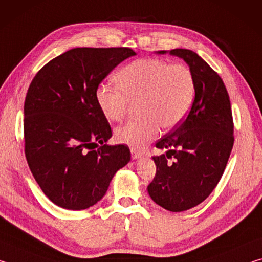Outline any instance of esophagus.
Wrapping results in <instances>:
<instances>
[{
  "mask_svg": "<svg viewBox=\"0 0 262 262\" xmlns=\"http://www.w3.org/2000/svg\"><path fill=\"white\" fill-rule=\"evenodd\" d=\"M130 154H132V158L133 159H139L142 156L141 152H139L136 149H133V148L130 149Z\"/></svg>",
  "mask_w": 262,
  "mask_h": 262,
  "instance_id": "esophagus-1",
  "label": "esophagus"
}]
</instances>
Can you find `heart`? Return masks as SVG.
<instances>
[{
    "instance_id": "1",
    "label": "heart",
    "mask_w": 262,
    "mask_h": 262,
    "mask_svg": "<svg viewBox=\"0 0 262 262\" xmlns=\"http://www.w3.org/2000/svg\"><path fill=\"white\" fill-rule=\"evenodd\" d=\"M119 86L101 84L96 99L110 121H120L132 104L140 118L115 129L118 143L141 149L156 139L161 126L171 129L188 114L196 92L195 78L187 66L159 59H140L118 72Z\"/></svg>"
}]
</instances>
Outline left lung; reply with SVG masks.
Returning <instances> with one entry per match:
<instances>
[{
	"label": "left lung",
	"instance_id": "obj_1",
	"mask_svg": "<svg viewBox=\"0 0 262 262\" xmlns=\"http://www.w3.org/2000/svg\"><path fill=\"white\" fill-rule=\"evenodd\" d=\"M170 54L189 66L196 92L187 118L156 143L168 150L152 157L156 176L148 192L158 206L178 212L209 196L223 176L234 139L231 104L220 75L193 51L176 48Z\"/></svg>",
	"mask_w": 262,
	"mask_h": 262
}]
</instances>
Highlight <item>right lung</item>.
I'll return each instance as SVG.
<instances>
[{"label":"right lung","mask_w":262,"mask_h":262,"mask_svg":"<svg viewBox=\"0 0 262 262\" xmlns=\"http://www.w3.org/2000/svg\"><path fill=\"white\" fill-rule=\"evenodd\" d=\"M128 47H78L56 56L31 82L24 103L25 157L35 181L56 206L96 205L130 161L112 136L96 99L100 82L127 57Z\"/></svg>","instance_id":"obj_1"}]
</instances>
